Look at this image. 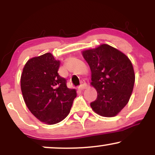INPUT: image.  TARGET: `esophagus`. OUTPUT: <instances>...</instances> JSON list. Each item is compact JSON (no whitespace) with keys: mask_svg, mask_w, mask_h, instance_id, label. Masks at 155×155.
<instances>
[{"mask_svg":"<svg viewBox=\"0 0 155 155\" xmlns=\"http://www.w3.org/2000/svg\"><path fill=\"white\" fill-rule=\"evenodd\" d=\"M86 87H87V84L86 83H83V84H81L79 87V90H84V89Z\"/></svg>","mask_w":155,"mask_h":155,"instance_id":"1","label":"esophagus"}]
</instances>
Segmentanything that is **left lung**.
Masks as SVG:
<instances>
[{
  "mask_svg": "<svg viewBox=\"0 0 155 155\" xmlns=\"http://www.w3.org/2000/svg\"><path fill=\"white\" fill-rule=\"evenodd\" d=\"M82 55L91 70V85L97 93L90 106L100 116L115 117L132 94L135 82L132 63L124 53L108 44L83 51Z\"/></svg>",
  "mask_w": 155,
  "mask_h": 155,
  "instance_id": "8db88e82",
  "label": "left lung"
}]
</instances>
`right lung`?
<instances>
[{"instance_id":"right-lung-1","label":"right lung","mask_w":155,"mask_h":155,"mask_svg":"<svg viewBox=\"0 0 155 155\" xmlns=\"http://www.w3.org/2000/svg\"><path fill=\"white\" fill-rule=\"evenodd\" d=\"M60 60L51 53L35 57L27 62L21 75V90L27 107L41 122L54 124L70 113L76 97L74 89L58 74Z\"/></svg>"}]
</instances>
